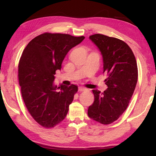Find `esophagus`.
Returning a JSON list of instances; mask_svg holds the SVG:
<instances>
[{
    "mask_svg": "<svg viewBox=\"0 0 156 156\" xmlns=\"http://www.w3.org/2000/svg\"><path fill=\"white\" fill-rule=\"evenodd\" d=\"M85 90H87V88H84V87H80L78 88V90L79 91H84Z\"/></svg>",
    "mask_w": 156,
    "mask_h": 156,
    "instance_id": "esophagus-1",
    "label": "esophagus"
}]
</instances>
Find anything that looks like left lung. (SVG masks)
<instances>
[{
	"label": "left lung",
	"instance_id": "1",
	"mask_svg": "<svg viewBox=\"0 0 156 156\" xmlns=\"http://www.w3.org/2000/svg\"><path fill=\"white\" fill-rule=\"evenodd\" d=\"M89 38L101 53L108 88L103 92L92 90L94 101L88 107V115L101 124H111L127 109L133 94L138 78L137 62L131 49L121 39L102 34Z\"/></svg>",
	"mask_w": 156,
	"mask_h": 156
}]
</instances>
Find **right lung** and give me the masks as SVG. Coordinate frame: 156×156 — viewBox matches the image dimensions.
I'll use <instances>...</instances> for the list:
<instances>
[{
    "mask_svg": "<svg viewBox=\"0 0 156 156\" xmlns=\"http://www.w3.org/2000/svg\"><path fill=\"white\" fill-rule=\"evenodd\" d=\"M84 38L44 33L23 51L18 74L22 97L32 117L43 127H54L67 115L78 87L54 85L55 71L61 69L68 52Z\"/></svg>",
    "mask_w": 156,
    "mask_h": 156,
    "instance_id": "add662e5",
    "label": "right lung"
}]
</instances>
